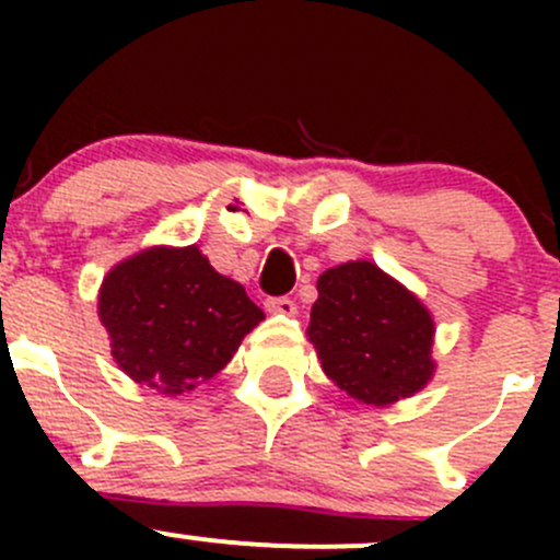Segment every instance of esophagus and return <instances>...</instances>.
Instances as JSON below:
<instances>
[{
	"label": "esophagus",
	"mask_w": 560,
	"mask_h": 560,
	"mask_svg": "<svg viewBox=\"0 0 560 560\" xmlns=\"http://www.w3.org/2000/svg\"><path fill=\"white\" fill-rule=\"evenodd\" d=\"M265 308L270 314H284V316H295L298 314V303L292 298H268L265 301Z\"/></svg>",
	"instance_id": "34e87169"
}]
</instances>
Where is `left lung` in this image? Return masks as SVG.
Instances as JSON below:
<instances>
[{
	"label": "left lung",
	"mask_w": 560,
	"mask_h": 560,
	"mask_svg": "<svg viewBox=\"0 0 560 560\" xmlns=\"http://www.w3.org/2000/svg\"><path fill=\"white\" fill-rule=\"evenodd\" d=\"M308 322L322 371L363 404L387 406L431 382L433 316L369 259L325 270Z\"/></svg>",
	"instance_id": "left-lung-1"
}]
</instances>
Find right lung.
<instances>
[{
    "mask_svg": "<svg viewBox=\"0 0 560 560\" xmlns=\"http://www.w3.org/2000/svg\"><path fill=\"white\" fill-rule=\"evenodd\" d=\"M100 319L124 374L180 395L217 376L265 314L197 246H151L105 276Z\"/></svg>",
    "mask_w": 560,
    "mask_h": 560,
    "instance_id": "1",
    "label": "right lung"
}]
</instances>
